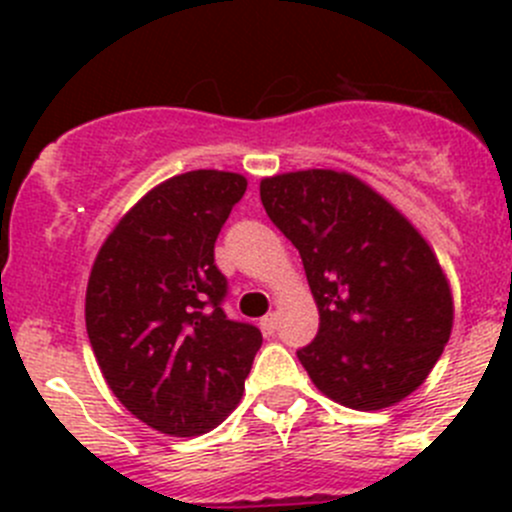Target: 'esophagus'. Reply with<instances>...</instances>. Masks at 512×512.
I'll use <instances>...</instances> for the list:
<instances>
[{"mask_svg":"<svg viewBox=\"0 0 512 512\" xmlns=\"http://www.w3.org/2000/svg\"><path fill=\"white\" fill-rule=\"evenodd\" d=\"M260 329H262V334H265V337H272V334H275V329H277V314L275 312L265 314V317L260 319Z\"/></svg>","mask_w":512,"mask_h":512,"instance_id":"1","label":"esophagus"}]
</instances>
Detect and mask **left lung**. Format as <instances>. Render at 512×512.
Listing matches in <instances>:
<instances>
[{"label": "left lung", "mask_w": 512, "mask_h": 512, "mask_svg": "<svg viewBox=\"0 0 512 512\" xmlns=\"http://www.w3.org/2000/svg\"><path fill=\"white\" fill-rule=\"evenodd\" d=\"M260 198L299 250L317 302L319 332L297 352L314 386L361 411L416 391L453 327L448 280L416 227L337 170L265 178Z\"/></svg>", "instance_id": "obj_1"}]
</instances>
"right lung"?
I'll return each mask as SVG.
<instances>
[{"label": "right lung", "instance_id": "right-lung-1", "mask_svg": "<svg viewBox=\"0 0 512 512\" xmlns=\"http://www.w3.org/2000/svg\"><path fill=\"white\" fill-rule=\"evenodd\" d=\"M247 180L175 175L138 200L98 250L86 332L116 399L168 436H198L240 404L262 347L255 324L225 314L215 240Z\"/></svg>", "mask_w": 512, "mask_h": 512}]
</instances>
